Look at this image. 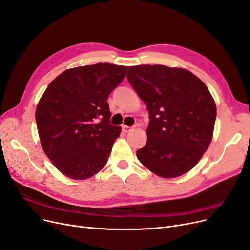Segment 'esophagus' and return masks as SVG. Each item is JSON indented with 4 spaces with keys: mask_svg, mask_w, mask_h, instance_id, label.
<instances>
[{
    "mask_svg": "<svg viewBox=\"0 0 250 250\" xmlns=\"http://www.w3.org/2000/svg\"><path fill=\"white\" fill-rule=\"evenodd\" d=\"M131 130H132L131 127L126 126V125H123V126H122V131L125 132V133H127V132H129V131H131Z\"/></svg>",
    "mask_w": 250,
    "mask_h": 250,
    "instance_id": "34e87169",
    "label": "esophagus"
}]
</instances>
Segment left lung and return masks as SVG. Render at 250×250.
<instances>
[{
    "label": "left lung",
    "instance_id": "left-lung-1",
    "mask_svg": "<svg viewBox=\"0 0 250 250\" xmlns=\"http://www.w3.org/2000/svg\"><path fill=\"white\" fill-rule=\"evenodd\" d=\"M127 80L148 111L139 161L164 178L191 170L210 145L216 118L206 85L187 69L165 65L129 66Z\"/></svg>",
    "mask_w": 250,
    "mask_h": 250
}]
</instances>
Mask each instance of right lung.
Instances as JSON below:
<instances>
[{
	"label": "right lung",
	"mask_w": 250,
	"mask_h": 250,
	"mask_svg": "<svg viewBox=\"0 0 250 250\" xmlns=\"http://www.w3.org/2000/svg\"><path fill=\"white\" fill-rule=\"evenodd\" d=\"M127 68L104 62L66 69L40 99L36 122L42 147L65 176L86 179L106 164L121 133L109 124L106 101Z\"/></svg>",
	"instance_id": "1"
}]
</instances>
